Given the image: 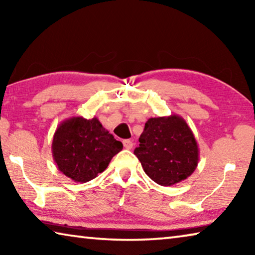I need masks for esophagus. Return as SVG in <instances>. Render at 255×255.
Here are the masks:
<instances>
[{"label": "esophagus", "mask_w": 255, "mask_h": 255, "mask_svg": "<svg viewBox=\"0 0 255 255\" xmlns=\"http://www.w3.org/2000/svg\"><path fill=\"white\" fill-rule=\"evenodd\" d=\"M123 144H124V147L127 148V149H131L132 146H133L132 140H130V139H125L123 141Z\"/></svg>", "instance_id": "obj_1"}]
</instances>
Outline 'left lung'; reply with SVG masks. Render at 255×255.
<instances>
[{
	"mask_svg": "<svg viewBox=\"0 0 255 255\" xmlns=\"http://www.w3.org/2000/svg\"><path fill=\"white\" fill-rule=\"evenodd\" d=\"M133 154L154 182L169 187L189 178L199 162L195 135L178 115L149 118Z\"/></svg>",
	"mask_w": 255,
	"mask_h": 255,
	"instance_id": "obj_1",
	"label": "left lung"
}]
</instances>
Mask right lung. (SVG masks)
I'll return each mask as SVG.
<instances>
[{
  "instance_id": "1",
  "label": "right lung",
  "mask_w": 255,
  "mask_h": 255,
  "mask_svg": "<svg viewBox=\"0 0 255 255\" xmlns=\"http://www.w3.org/2000/svg\"><path fill=\"white\" fill-rule=\"evenodd\" d=\"M122 149V141L115 139L97 117L65 119L56 129L51 144L58 170L80 183L97 178Z\"/></svg>"
}]
</instances>
